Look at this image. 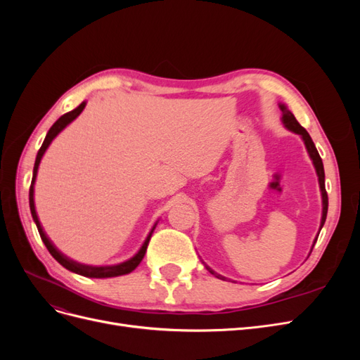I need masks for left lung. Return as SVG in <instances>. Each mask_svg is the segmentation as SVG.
I'll return each instance as SVG.
<instances>
[{"mask_svg": "<svg viewBox=\"0 0 360 360\" xmlns=\"http://www.w3.org/2000/svg\"><path fill=\"white\" fill-rule=\"evenodd\" d=\"M279 108H281V111H282V117H281L282 124H284V126L290 130V132L297 134V135L303 139V144H304V147H307L308 155H309V158H311V160H312V163H314L315 172H317L319 184H320V192H321V202H323L321 222H320V231H321V228H323V225H324V222H326V216H328V205H329L328 192H326V186H324V168H323V160H321V158H320V155H319L317 148H315V146H314V143H312V139H311L309 134L299 124L296 117L292 115V112L288 110V108H287L284 103H279ZM315 242H317V238H315V240H314V245H315ZM314 245H312V248H314ZM205 267H207V270H209L210 274L214 275L216 278H219V279H222V281H226L225 276L217 275L216 271H213L209 266H205Z\"/></svg>", "mask_w": 360, "mask_h": 360, "instance_id": "obj_1", "label": "left lung"}]
</instances>
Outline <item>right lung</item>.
I'll list each match as a JSON object with an SVG mask.
<instances>
[{
    "label": "right lung",
    "instance_id": "right-lung-1",
    "mask_svg": "<svg viewBox=\"0 0 360 360\" xmlns=\"http://www.w3.org/2000/svg\"><path fill=\"white\" fill-rule=\"evenodd\" d=\"M86 102H82L78 108H75L73 111L68 112L61 115L56 123L52 124V127L49 129V132L46 134V138L45 141H43V144L39 150V153L36 156V162H34V169H32V180H31V186H30V210H31V216H32V221L36 222V226L39 230V234L41 237L43 243H45V246L48 248L49 254L56 258L58 263L66 267L68 270L73 271V274H78V275H82V276H86V278H114V276H122V275H127L130 274V271L135 270L138 267V264L143 261L144 255H146V250H147V246H148V242L151 238V234H153L155 228L158 225V222L151 226V230L148 233V236L146 237V240L143 243V246L139 248L138 252L132 257L129 258L127 261H123V263L120 264H114V266H89V264H82V263H78V261H75L72 258H69L68 255H64L61 250L53 245L51 242V238L46 236L45 230H43V226L39 221V216H37V212H36V204H34V183H36V177H37V171H39V165H40V160L43 158V155H45V151L48 150V147L51 146V143L53 141V138H56L63 129H66L73 120L78 117L85 108Z\"/></svg>",
    "mask_w": 360,
    "mask_h": 360
}]
</instances>
